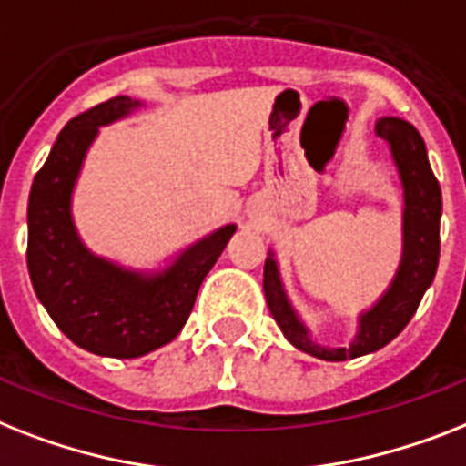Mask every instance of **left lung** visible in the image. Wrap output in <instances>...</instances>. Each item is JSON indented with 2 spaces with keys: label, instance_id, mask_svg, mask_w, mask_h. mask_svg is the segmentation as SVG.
<instances>
[{
  "label": "left lung",
  "instance_id": "left-lung-1",
  "mask_svg": "<svg viewBox=\"0 0 466 466\" xmlns=\"http://www.w3.org/2000/svg\"><path fill=\"white\" fill-rule=\"evenodd\" d=\"M376 134L388 141L404 188L402 213V260L395 279L385 294L359 316L357 338L350 347H325L311 338L294 306L287 299L279 279L278 260L268 253L263 268V289L272 319L297 350L325 361H347L378 351L400 335L417 313L421 297L436 278L441 256V213L442 198L438 179L429 165V155L419 131L400 116H383L376 122Z\"/></svg>",
  "mask_w": 466,
  "mask_h": 466
}]
</instances>
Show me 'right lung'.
Here are the masks:
<instances>
[{
  "mask_svg": "<svg viewBox=\"0 0 466 466\" xmlns=\"http://www.w3.org/2000/svg\"><path fill=\"white\" fill-rule=\"evenodd\" d=\"M127 96L74 116L56 136L28 198V272L49 319L74 344L100 357L136 359L172 342L191 316L200 282L237 225L191 244L157 272L127 270L90 253L71 218V194L100 127L131 115Z\"/></svg>",
  "mask_w": 466,
  "mask_h": 466,
  "instance_id": "obj_1",
  "label": "right lung"
}]
</instances>
